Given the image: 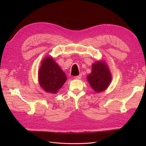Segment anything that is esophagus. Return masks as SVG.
<instances>
[{"label": "esophagus", "mask_w": 146, "mask_h": 146, "mask_svg": "<svg viewBox=\"0 0 146 146\" xmlns=\"http://www.w3.org/2000/svg\"><path fill=\"white\" fill-rule=\"evenodd\" d=\"M81 78H82V74H80V75H79V76L74 77L75 79H80Z\"/></svg>", "instance_id": "1"}]
</instances>
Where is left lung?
<instances>
[{
	"instance_id": "1",
	"label": "left lung",
	"mask_w": 146,
	"mask_h": 146,
	"mask_svg": "<svg viewBox=\"0 0 146 146\" xmlns=\"http://www.w3.org/2000/svg\"><path fill=\"white\" fill-rule=\"evenodd\" d=\"M87 80L95 91H104L111 81V74L107 64L104 61H98L92 65V72L87 76Z\"/></svg>"
}]
</instances>
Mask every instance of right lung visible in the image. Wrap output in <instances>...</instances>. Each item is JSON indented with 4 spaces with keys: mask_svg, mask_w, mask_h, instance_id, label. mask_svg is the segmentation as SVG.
<instances>
[{
    "mask_svg": "<svg viewBox=\"0 0 146 146\" xmlns=\"http://www.w3.org/2000/svg\"><path fill=\"white\" fill-rule=\"evenodd\" d=\"M66 80L65 73L53 58L47 56L42 60L38 72V80L46 92L56 94Z\"/></svg>",
    "mask_w": 146,
    "mask_h": 146,
    "instance_id": "add662e5",
    "label": "right lung"
}]
</instances>
